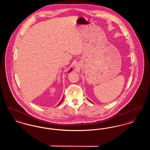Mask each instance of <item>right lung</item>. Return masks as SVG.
I'll use <instances>...</instances> for the list:
<instances>
[{
  "label": "right lung",
  "instance_id": "1",
  "mask_svg": "<svg viewBox=\"0 0 150 150\" xmlns=\"http://www.w3.org/2000/svg\"><path fill=\"white\" fill-rule=\"evenodd\" d=\"M71 70H72V69H71V70H70V71H69V72L71 71ZM63 100H64V97H63V98H62V100H61V101H60V102H59V105H60V103H61V102H62V101H63Z\"/></svg>",
  "mask_w": 150,
  "mask_h": 150
}]
</instances>
